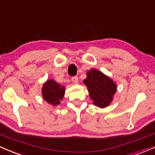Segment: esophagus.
Listing matches in <instances>:
<instances>
[{
	"label": "esophagus",
	"mask_w": 155,
	"mask_h": 155,
	"mask_svg": "<svg viewBox=\"0 0 155 155\" xmlns=\"http://www.w3.org/2000/svg\"><path fill=\"white\" fill-rule=\"evenodd\" d=\"M72 81L74 83H78V78L77 76H74V77L72 78Z\"/></svg>",
	"instance_id": "1"
}]
</instances>
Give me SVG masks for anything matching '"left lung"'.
<instances>
[{"label": "left lung", "instance_id": "8db88e82", "mask_svg": "<svg viewBox=\"0 0 155 155\" xmlns=\"http://www.w3.org/2000/svg\"><path fill=\"white\" fill-rule=\"evenodd\" d=\"M87 77L83 80L91 99L94 105L105 108L113 101L117 91V84L113 80L96 69L87 71Z\"/></svg>", "mask_w": 155, "mask_h": 155}]
</instances>
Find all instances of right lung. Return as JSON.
Listing matches in <instances>:
<instances>
[{"mask_svg": "<svg viewBox=\"0 0 155 155\" xmlns=\"http://www.w3.org/2000/svg\"><path fill=\"white\" fill-rule=\"evenodd\" d=\"M42 96L43 100L52 106L60 104L65 94V87L59 84L54 79H48L42 87Z\"/></svg>", "mask_w": 155, "mask_h": 155, "instance_id": "1", "label": "right lung"}]
</instances>
